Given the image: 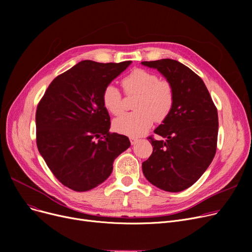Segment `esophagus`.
Wrapping results in <instances>:
<instances>
[{
    "mask_svg": "<svg viewBox=\"0 0 252 252\" xmlns=\"http://www.w3.org/2000/svg\"><path fill=\"white\" fill-rule=\"evenodd\" d=\"M129 141H130V144H131V145H135V144L138 143L139 139H138V138H135V137H130V138H129Z\"/></svg>",
    "mask_w": 252,
    "mask_h": 252,
    "instance_id": "34e87169",
    "label": "esophagus"
}]
</instances>
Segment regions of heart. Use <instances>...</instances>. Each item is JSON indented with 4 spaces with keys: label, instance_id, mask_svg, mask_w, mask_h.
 Wrapping results in <instances>:
<instances>
[{
    "label": "heart",
    "instance_id": "obj_1",
    "mask_svg": "<svg viewBox=\"0 0 252 252\" xmlns=\"http://www.w3.org/2000/svg\"><path fill=\"white\" fill-rule=\"evenodd\" d=\"M122 86L127 96L138 95L134 107L136 111L116 118L113 127L127 136L136 137L147 131L153 122L161 123L168 117L175 103V92L169 82L159 79L157 74L146 69L137 68L122 79ZM102 102L113 115L122 114L125 103L122 92L115 86L105 88Z\"/></svg>",
    "mask_w": 252,
    "mask_h": 252
}]
</instances>
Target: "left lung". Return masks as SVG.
<instances>
[{
  "instance_id": "8db88e82",
  "label": "left lung",
  "mask_w": 252,
  "mask_h": 252,
  "mask_svg": "<svg viewBox=\"0 0 252 252\" xmlns=\"http://www.w3.org/2000/svg\"><path fill=\"white\" fill-rule=\"evenodd\" d=\"M156 68L174 88L175 103L150 140L153 152L142 163L143 174L157 188L181 192L196 183L217 152L218 109L200 76L173 59L143 61Z\"/></svg>"
}]
</instances>
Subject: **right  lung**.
I'll list each match as a JSON object with an SVG mask.
<instances>
[{"label":"right lung","mask_w":252,"mask_h":252,"mask_svg":"<svg viewBox=\"0 0 252 252\" xmlns=\"http://www.w3.org/2000/svg\"><path fill=\"white\" fill-rule=\"evenodd\" d=\"M131 61L84 60L53 79L35 113L36 146L56 179L76 192L94 189L112 173L127 137L110 133L105 88Z\"/></svg>","instance_id":"add662e5"}]
</instances>
